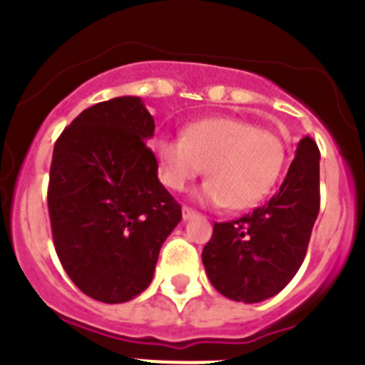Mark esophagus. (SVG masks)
I'll return each instance as SVG.
<instances>
[{
	"label": "esophagus",
	"mask_w": 365,
	"mask_h": 365,
	"mask_svg": "<svg viewBox=\"0 0 365 365\" xmlns=\"http://www.w3.org/2000/svg\"><path fill=\"white\" fill-rule=\"evenodd\" d=\"M195 215H197V212L188 208V206H182V219H185V221H190V219L195 217Z\"/></svg>",
	"instance_id": "esophagus-1"
}]
</instances>
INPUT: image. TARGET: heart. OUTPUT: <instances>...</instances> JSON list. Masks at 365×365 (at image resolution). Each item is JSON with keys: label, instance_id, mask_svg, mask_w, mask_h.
Segmentation results:
<instances>
[{"label": "heart", "instance_id": "b5f03b06", "mask_svg": "<svg viewBox=\"0 0 365 365\" xmlns=\"http://www.w3.org/2000/svg\"><path fill=\"white\" fill-rule=\"evenodd\" d=\"M159 179L166 188L182 192L206 166L197 197L230 210H247L269 195L282 175L285 144L272 131L235 117H210L190 122L180 138L160 137L153 143Z\"/></svg>", "mask_w": 365, "mask_h": 365}]
</instances>
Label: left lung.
<instances>
[{
  "mask_svg": "<svg viewBox=\"0 0 365 365\" xmlns=\"http://www.w3.org/2000/svg\"><path fill=\"white\" fill-rule=\"evenodd\" d=\"M320 212V150L311 137L296 148L278 193L252 214L215 222L202 248L208 279L234 302L257 303L294 278Z\"/></svg>",
  "mask_w": 365,
  "mask_h": 365,
  "instance_id": "8db88e82",
  "label": "left lung"
}]
</instances>
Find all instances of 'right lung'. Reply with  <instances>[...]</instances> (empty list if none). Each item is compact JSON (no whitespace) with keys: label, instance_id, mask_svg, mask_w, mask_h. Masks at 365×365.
<instances>
[{"label":"right lung","instance_id":"add662e5","mask_svg":"<svg viewBox=\"0 0 365 365\" xmlns=\"http://www.w3.org/2000/svg\"><path fill=\"white\" fill-rule=\"evenodd\" d=\"M155 120L138 96L83 109L54 144L49 217L56 254L83 294L130 302L150 287L166 237L182 219L160 185Z\"/></svg>","mask_w":365,"mask_h":365}]
</instances>
